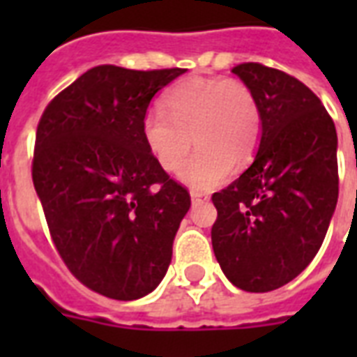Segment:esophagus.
<instances>
[{"label": "esophagus", "mask_w": 357, "mask_h": 357, "mask_svg": "<svg viewBox=\"0 0 357 357\" xmlns=\"http://www.w3.org/2000/svg\"><path fill=\"white\" fill-rule=\"evenodd\" d=\"M190 200L192 202H207L209 196L206 192H200V190H190Z\"/></svg>", "instance_id": "esophagus-1"}]
</instances>
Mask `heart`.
Instances as JSON below:
<instances>
[{"label":"heart","instance_id":"obj_1","mask_svg":"<svg viewBox=\"0 0 357 357\" xmlns=\"http://www.w3.org/2000/svg\"><path fill=\"white\" fill-rule=\"evenodd\" d=\"M162 109L142 119V139L157 165L176 172L190 150L179 179L195 190L224 183L238 165L254 157L261 139V109L248 85L224 77H190L162 98ZM193 137H190V135Z\"/></svg>","mask_w":357,"mask_h":357}]
</instances>
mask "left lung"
<instances>
[{
	"label": "left lung",
	"instance_id": "8db88e82",
	"mask_svg": "<svg viewBox=\"0 0 357 357\" xmlns=\"http://www.w3.org/2000/svg\"><path fill=\"white\" fill-rule=\"evenodd\" d=\"M261 109L254 162L213 195L215 257L229 282L268 293L315 257L339 196L337 133L321 100L296 77L259 63L231 70Z\"/></svg>",
	"mask_w": 357,
	"mask_h": 357
}]
</instances>
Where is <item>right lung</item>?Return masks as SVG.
Listing matches in <instances>:
<instances>
[{
    "mask_svg": "<svg viewBox=\"0 0 357 357\" xmlns=\"http://www.w3.org/2000/svg\"><path fill=\"white\" fill-rule=\"evenodd\" d=\"M181 74L96 66L53 98L36 128L33 183L53 243L107 298H142L161 283L190 207L142 139L151 98Z\"/></svg>",
    "mask_w": 357,
    "mask_h": 357,
    "instance_id": "add662e5",
    "label": "right lung"
}]
</instances>
